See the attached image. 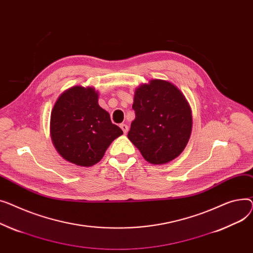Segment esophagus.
<instances>
[{"mask_svg": "<svg viewBox=\"0 0 253 253\" xmlns=\"http://www.w3.org/2000/svg\"><path fill=\"white\" fill-rule=\"evenodd\" d=\"M121 128L124 130L125 133H126V132L128 131V126H127V125H126V124H122V125H121Z\"/></svg>", "mask_w": 253, "mask_h": 253, "instance_id": "obj_1", "label": "esophagus"}]
</instances>
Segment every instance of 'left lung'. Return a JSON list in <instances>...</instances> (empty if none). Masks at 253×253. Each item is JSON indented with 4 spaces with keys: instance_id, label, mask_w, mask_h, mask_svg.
I'll return each mask as SVG.
<instances>
[{
    "instance_id": "8db88e82",
    "label": "left lung",
    "mask_w": 253,
    "mask_h": 253,
    "mask_svg": "<svg viewBox=\"0 0 253 253\" xmlns=\"http://www.w3.org/2000/svg\"><path fill=\"white\" fill-rule=\"evenodd\" d=\"M136 118L127 138L146 161L166 165L185 149L192 131V110L180 88L163 80L139 85L133 96Z\"/></svg>"
}]
</instances>
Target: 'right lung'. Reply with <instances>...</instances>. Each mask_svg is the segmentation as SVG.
<instances>
[{
    "label": "right lung",
    "mask_w": 253,
    "mask_h": 253,
    "mask_svg": "<svg viewBox=\"0 0 253 253\" xmlns=\"http://www.w3.org/2000/svg\"><path fill=\"white\" fill-rule=\"evenodd\" d=\"M93 86L74 85L54 104L50 120L51 139L57 152L79 167H92L124 131L98 104Z\"/></svg>",
    "instance_id": "add662e5"
}]
</instances>
